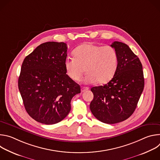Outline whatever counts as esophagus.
<instances>
[{
  "mask_svg": "<svg viewBox=\"0 0 160 160\" xmlns=\"http://www.w3.org/2000/svg\"><path fill=\"white\" fill-rule=\"evenodd\" d=\"M88 89V87H82V88H81V92H84L85 91L87 90Z\"/></svg>",
  "mask_w": 160,
  "mask_h": 160,
  "instance_id": "34e87169",
  "label": "esophagus"
}]
</instances>
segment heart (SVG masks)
<instances>
[{
  "label": "heart",
  "instance_id": "b5f03b06",
  "mask_svg": "<svg viewBox=\"0 0 160 160\" xmlns=\"http://www.w3.org/2000/svg\"><path fill=\"white\" fill-rule=\"evenodd\" d=\"M74 58H68L64 61L67 75L75 82L80 81L85 72L87 83L97 82L99 84L109 82L115 75L118 64L116 50L110 45L84 43L77 48Z\"/></svg>",
  "mask_w": 160,
  "mask_h": 160
}]
</instances>
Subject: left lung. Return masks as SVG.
I'll use <instances>...</instances> for the list:
<instances>
[{
  "label": "left lung",
  "instance_id": "8db88e82",
  "mask_svg": "<svg viewBox=\"0 0 160 160\" xmlns=\"http://www.w3.org/2000/svg\"><path fill=\"white\" fill-rule=\"evenodd\" d=\"M111 46L118 54L117 72L107 84L91 88L94 99L90 104L93 115L108 124L123 122L132 115L144 87L139 58L124 43L115 41Z\"/></svg>",
  "mask_w": 160,
  "mask_h": 160
}]
</instances>
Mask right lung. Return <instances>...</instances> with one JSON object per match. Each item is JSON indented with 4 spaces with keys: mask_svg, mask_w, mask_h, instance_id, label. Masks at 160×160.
Instances as JSON below:
<instances>
[{
    "mask_svg": "<svg viewBox=\"0 0 160 160\" xmlns=\"http://www.w3.org/2000/svg\"><path fill=\"white\" fill-rule=\"evenodd\" d=\"M67 45L64 42L40 44L22 62L18 88L28 115L45 125L62 120L71 110V100L80 85L66 73Z\"/></svg>",
    "mask_w": 160,
    "mask_h": 160,
    "instance_id": "add662e5",
    "label": "right lung"
}]
</instances>
